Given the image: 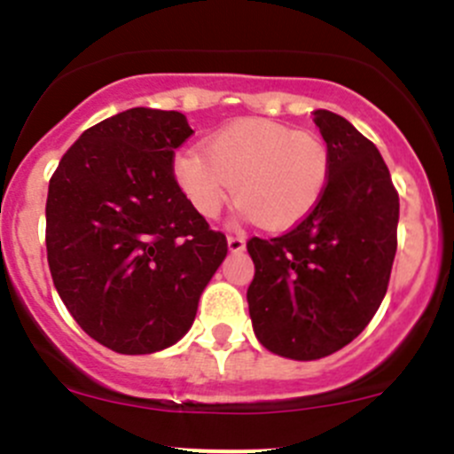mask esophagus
I'll list each match as a JSON object with an SVG mask.
<instances>
[{"label": "esophagus", "instance_id": "1", "mask_svg": "<svg viewBox=\"0 0 454 454\" xmlns=\"http://www.w3.org/2000/svg\"><path fill=\"white\" fill-rule=\"evenodd\" d=\"M228 250H231V253H244L246 250L244 237H235V235L228 237Z\"/></svg>", "mask_w": 454, "mask_h": 454}]
</instances>
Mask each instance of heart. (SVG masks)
<instances>
[{"instance_id": "heart-1", "label": "heart", "mask_w": 454, "mask_h": 454, "mask_svg": "<svg viewBox=\"0 0 454 454\" xmlns=\"http://www.w3.org/2000/svg\"><path fill=\"white\" fill-rule=\"evenodd\" d=\"M173 176L201 217H217L235 186V201L256 226L287 231L323 200L332 155L325 140L309 131L272 121H239L217 131L206 151L177 153Z\"/></svg>"}]
</instances>
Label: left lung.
<instances>
[{"instance_id":"left-lung-1","label":"left lung","mask_w":454,"mask_h":454,"mask_svg":"<svg viewBox=\"0 0 454 454\" xmlns=\"http://www.w3.org/2000/svg\"><path fill=\"white\" fill-rule=\"evenodd\" d=\"M314 122L332 155L323 200L286 235L248 241L254 336L290 360L325 358L367 327L397 250L400 198L380 151L338 114L316 109Z\"/></svg>"}]
</instances>
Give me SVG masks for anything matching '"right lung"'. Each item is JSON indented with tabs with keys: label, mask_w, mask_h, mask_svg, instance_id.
Returning a JSON list of instances; mask_svg holds the SVG:
<instances>
[{
	"label": "right lung",
	"mask_w": 454,
	"mask_h": 454,
	"mask_svg": "<svg viewBox=\"0 0 454 454\" xmlns=\"http://www.w3.org/2000/svg\"><path fill=\"white\" fill-rule=\"evenodd\" d=\"M184 114L134 107L66 151L50 180L45 248L54 287L87 336L116 354L176 345L228 244L173 176Z\"/></svg>",
	"instance_id": "add662e5"
}]
</instances>
